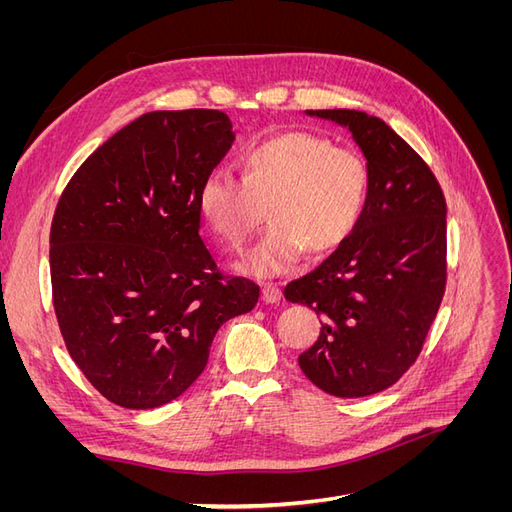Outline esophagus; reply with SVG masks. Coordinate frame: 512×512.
<instances>
[{
    "instance_id": "obj_1",
    "label": "esophagus",
    "mask_w": 512,
    "mask_h": 512,
    "mask_svg": "<svg viewBox=\"0 0 512 512\" xmlns=\"http://www.w3.org/2000/svg\"><path fill=\"white\" fill-rule=\"evenodd\" d=\"M260 299H262V303H267V305H275V303H280V299H282V292H280V288H277V286H271V284H267V286H262Z\"/></svg>"
}]
</instances>
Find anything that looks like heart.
<instances>
[{
	"label": "heart",
	"instance_id": "b5f03b06",
	"mask_svg": "<svg viewBox=\"0 0 512 512\" xmlns=\"http://www.w3.org/2000/svg\"><path fill=\"white\" fill-rule=\"evenodd\" d=\"M241 175L211 170L196 192L207 226L232 247H243L269 205L271 228L239 271L273 277L303 254L324 256L342 247L359 226L369 196V168L359 153L309 132H282L243 153Z\"/></svg>",
	"mask_w": 512,
	"mask_h": 512
}]
</instances>
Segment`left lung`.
<instances>
[{"label":"left lung","mask_w":512,"mask_h":512,"mask_svg":"<svg viewBox=\"0 0 512 512\" xmlns=\"http://www.w3.org/2000/svg\"><path fill=\"white\" fill-rule=\"evenodd\" d=\"M352 134L369 168L354 235L284 288L322 314L318 342L299 367L335 397L389 389L416 361L446 284V203L418 153L378 117L348 108L305 111Z\"/></svg>","instance_id":"8db88e82"}]
</instances>
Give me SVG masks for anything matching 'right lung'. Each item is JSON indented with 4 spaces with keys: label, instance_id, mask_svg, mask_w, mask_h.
Listing matches in <instances>:
<instances>
[{
    "label": "right lung",
    "instance_id": "1",
    "mask_svg": "<svg viewBox=\"0 0 512 512\" xmlns=\"http://www.w3.org/2000/svg\"><path fill=\"white\" fill-rule=\"evenodd\" d=\"M226 113H145L98 147L61 194L51 284L61 335L117 406L151 410L203 374L213 337L258 286L222 280L198 235V185L226 156Z\"/></svg>",
    "mask_w": 512,
    "mask_h": 512
}]
</instances>
